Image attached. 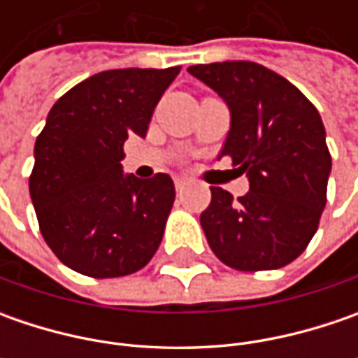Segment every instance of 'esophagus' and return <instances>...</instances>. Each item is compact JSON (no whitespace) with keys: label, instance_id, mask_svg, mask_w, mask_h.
<instances>
[{"label":"esophagus","instance_id":"34e87169","mask_svg":"<svg viewBox=\"0 0 358 358\" xmlns=\"http://www.w3.org/2000/svg\"><path fill=\"white\" fill-rule=\"evenodd\" d=\"M187 183H189V179H187V177H175V189H177L179 193L185 189Z\"/></svg>","mask_w":358,"mask_h":358}]
</instances>
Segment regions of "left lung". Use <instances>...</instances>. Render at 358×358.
I'll return each instance as SVG.
<instances>
[{
	"mask_svg": "<svg viewBox=\"0 0 358 358\" xmlns=\"http://www.w3.org/2000/svg\"><path fill=\"white\" fill-rule=\"evenodd\" d=\"M227 103L231 129L221 157L249 179L237 201L211 187L201 227L213 253L237 271L289 265L317 233L327 205L331 153L315 105L279 73L253 62L187 69Z\"/></svg>",
	"mask_w": 358,
	"mask_h": 358,
	"instance_id": "left-lung-1",
	"label": "left lung"
}]
</instances>
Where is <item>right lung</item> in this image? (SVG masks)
Returning a JSON list of instances; mask_svg holds the SVG:
<instances>
[{
  "label": "right lung",
  "mask_w": 358,
  "mask_h": 358,
  "mask_svg": "<svg viewBox=\"0 0 358 358\" xmlns=\"http://www.w3.org/2000/svg\"><path fill=\"white\" fill-rule=\"evenodd\" d=\"M181 67L109 69L77 83L35 141L29 195L41 235L63 265L95 279L131 275L159 249L175 201L167 173L123 175V143L145 137Z\"/></svg>",
  "instance_id": "1"
}]
</instances>
